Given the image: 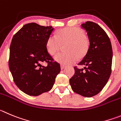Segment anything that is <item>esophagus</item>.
Wrapping results in <instances>:
<instances>
[{"label":"esophagus","mask_w":121,"mask_h":121,"mask_svg":"<svg viewBox=\"0 0 121 121\" xmlns=\"http://www.w3.org/2000/svg\"><path fill=\"white\" fill-rule=\"evenodd\" d=\"M65 67H66V66H64V65H61V70H63Z\"/></svg>","instance_id":"obj_1"}]
</instances>
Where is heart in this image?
<instances>
[{
  "label": "heart",
  "instance_id": "obj_1",
  "mask_svg": "<svg viewBox=\"0 0 121 121\" xmlns=\"http://www.w3.org/2000/svg\"><path fill=\"white\" fill-rule=\"evenodd\" d=\"M67 42L65 47L67 52H60L54 56V60L60 64L68 65L82 58L88 49V42L85 37L82 30L77 27H67L58 30L56 35H52L47 42V51L54 55L60 47L61 44Z\"/></svg>",
  "mask_w": 121,
  "mask_h": 121
}]
</instances>
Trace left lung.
Wrapping results in <instances>:
<instances>
[{
	"label": "left lung",
	"instance_id": "8db88e82",
	"mask_svg": "<svg viewBox=\"0 0 121 121\" xmlns=\"http://www.w3.org/2000/svg\"><path fill=\"white\" fill-rule=\"evenodd\" d=\"M87 32L88 49L78 65L69 82L74 92L85 97L99 94L104 87L111 74L113 52L111 42L104 30L95 22L87 21L81 24Z\"/></svg>",
	"mask_w": 121,
	"mask_h": 121
}]
</instances>
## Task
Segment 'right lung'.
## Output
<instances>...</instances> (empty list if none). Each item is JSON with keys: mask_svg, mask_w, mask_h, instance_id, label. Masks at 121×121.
<instances>
[{"mask_svg": "<svg viewBox=\"0 0 121 121\" xmlns=\"http://www.w3.org/2000/svg\"><path fill=\"white\" fill-rule=\"evenodd\" d=\"M54 28L35 22L25 24L12 38L9 67L13 81L21 91L38 96L50 91L60 66L53 62L47 51V42ZM47 62V66L41 65Z\"/></svg>", "mask_w": 121, "mask_h": 121, "instance_id": "right-lung-1", "label": "right lung"}]
</instances>
